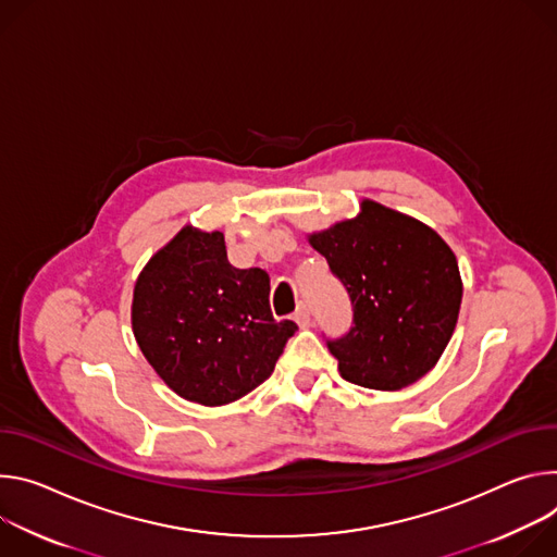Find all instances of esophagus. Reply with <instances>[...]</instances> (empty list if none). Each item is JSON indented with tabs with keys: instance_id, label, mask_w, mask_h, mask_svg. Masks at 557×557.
Instances as JSON below:
<instances>
[{
	"instance_id": "34e87169",
	"label": "esophagus",
	"mask_w": 557,
	"mask_h": 557,
	"mask_svg": "<svg viewBox=\"0 0 557 557\" xmlns=\"http://www.w3.org/2000/svg\"><path fill=\"white\" fill-rule=\"evenodd\" d=\"M294 321L298 323V327H310L312 325V317H310V310H307V305L298 307V312L294 314Z\"/></svg>"
}]
</instances>
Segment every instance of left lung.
I'll use <instances>...</instances> for the list:
<instances>
[{
    "mask_svg": "<svg viewBox=\"0 0 557 557\" xmlns=\"http://www.w3.org/2000/svg\"><path fill=\"white\" fill-rule=\"evenodd\" d=\"M345 285L354 325L327 341L345 381L396 392L443 356L460 312L462 281L451 247L429 225L364 199L360 214L310 234Z\"/></svg>",
    "mask_w": 557,
    "mask_h": 557,
    "instance_id": "left-lung-1",
    "label": "left lung"
}]
</instances>
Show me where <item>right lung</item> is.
I'll use <instances>...</instances> for the list:
<instances>
[{
    "instance_id": "add662e5",
    "label": "right lung",
    "mask_w": 557,
    "mask_h": 557,
    "mask_svg": "<svg viewBox=\"0 0 557 557\" xmlns=\"http://www.w3.org/2000/svg\"><path fill=\"white\" fill-rule=\"evenodd\" d=\"M296 330L272 317L265 270L230 265L219 230L185 225L135 285L133 332L144 356L172 392L206 407L268 381Z\"/></svg>"
}]
</instances>
